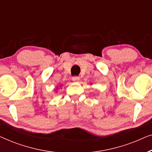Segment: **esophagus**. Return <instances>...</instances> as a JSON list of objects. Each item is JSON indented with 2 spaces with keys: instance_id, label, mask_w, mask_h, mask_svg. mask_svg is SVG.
I'll list each match as a JSON object with an SVG mask.
<instances>
[{
  "instance_id": "esophagus-1",
  "label": "esophagus",
  "mask_w": 152,
  "mask_h": 152,
  "mask_svg": "<svg viewBox=\"0 0 152 152\" xmlns=\"http://www.w3.org/2000/svg\"><path fill=\"white\" fill-rule=\"evenodd\" d=\"M80 78L79 77H73L72 78V80L73 81V82H77L80 81Z\"/></svg>"
}]
</instances>
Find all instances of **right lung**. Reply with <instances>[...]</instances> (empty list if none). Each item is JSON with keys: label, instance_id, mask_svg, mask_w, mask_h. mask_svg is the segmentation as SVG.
<instances>
[{"label": "right lung", "instance_id": "obj_1", "mask_svg": "<svg viewBox=\"0 0 152 152\" xmlns=\"http://www.w3.org/2000/svg\"><path fill=\"white\" fill-rule=\"evenodd\" d=\"M58 90V88H56V91H57Z\"/></svg>", "mask_w": 152, "mask_h": 152}]
</instances>
